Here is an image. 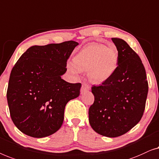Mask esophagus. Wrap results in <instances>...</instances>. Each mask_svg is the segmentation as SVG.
<instances>
[{
    "label": "esophagus",
    "mask_w": 159,
    "mask_h": 159,
    "mask_svg": "<svg viewBox=\"0 0 159 159\" xmlns=\"http://www.w3.org/2000/svg\"><path fill=\"white\" fill-rule=\"evenodd\" d=\"M89 90H90V86H89L87 84H86V83L83 84L81 89H80V92H81V93L86 92V91H89Z\"/></svg>",
    "instance_id": "esophagus-1"
}]
</instances>
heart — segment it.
Instances as JSON below:
<instances>
[{"instance_id": "b5f03b06", "label": "heart", "mask_w": 159, "mask_h": 159, "mask_svg": "<svg viewBox=\"0 0 159 159\" xmlns=\"http://www.w3.org/2000/svg\"><path fill=\"white\" fill-rule=\"evenodd\" d=\"M118 52L114 47L91 43L81 49L73 57V65L68 68L73 73L88 71L89 80L94 84H102L115 72L118 64Z\"/></svg>"}]
</instances>
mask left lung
Returning <instances> with one entry per match:
<instances>
[{
    "mask_svg": "<svg viewBox=\"0 0 159 159\" xmlns=\"http://www.w3.org/2000/svg\"><path fill=\"white\" fill-rule=\"evenodd\" d=\"M111 40L118 51V66L109 79L91 88L94 102L89 109V120L97 133L115 138L124 135L141 120L148 84L137 53L123 39Z\"/></svg>",
    "mask_w": 159,
    "mask_h": 159,
    "instance_id": "obj_1",
    "label": "left lung"
}]
</instances>
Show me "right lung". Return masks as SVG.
I'll list each match as a JSON object with an SVG mask.
<instances>
[{
	"label": "right lung",
	"mask_w": 159,
	"mask_h": 159,
	"mask_svg": "<svg viewBox=\"0 0 159 159\" xmlns=\"http://www.w3.org/2000/svg\"><path fill=\"white\" fill-rule=\"evenodd\" d=\"M78 44L67 41L32 46L13 66L6 96L12 121L23 133L40 138L60 128L66 104L79 97L81 87L61 79Z\"/></svg>",
	"instance_id": "obj_1"
}]
</instances>
